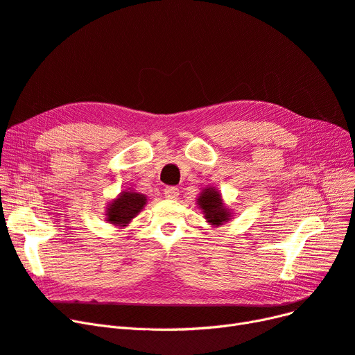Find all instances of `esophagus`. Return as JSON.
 <instances>
[{
  "label": "esophagus",
  "mask_w": 355,
  "mask_h": 355,
  "mask_svg": "<svg viewBox=\"0 0 355 355\" xmlns=\"http://www.w3.org/2000/svg\"><path fill=\"white\" fill-rule=\"evenodd\" d=\"M164 197L167 200H176L179 197V189L175 187H167L164 189Z\"/></svg>",
  "instance_id": "1"
}]
</instances>
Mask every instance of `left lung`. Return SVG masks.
I'll return each instance as SVG.
<instances>
[{
  "mask_svg": "<svg viewBox=\"0 0 355 355\" xmlns=\"http://www.w3.org/2000/svg\"><path fill=\"white\" fill-rule=\"evenodd\" d=\"M197 204L202 210L207 222L213 226H220L229 222L232 213L227 207L223 204L222 193H218L214 188H205L201 191Z\"/></svg>",
  "mask_w": 355,
  "mask_h": 355,
  "instance_id": "left-lung-1",
  "label": "left lung"
}]
</instances>
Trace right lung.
<instances>
[{
  "label": "right lung",
  "instance_id": "right-lung-1",
  "mask_svg": "<svg viewBox=\"0 0 355 355\" xmlns=\"http://www.w3.org/2000/svg\"><path fill=\"white\" fill-rule=\"evenodd\" d=\"M146 204L144 193L135 191H123L116 200L108 204L105 218L114 226H128L133 217H137Z\"/></svg>",
  "mask_w": 355,
  "mask_h": 355
}]
</instances>
